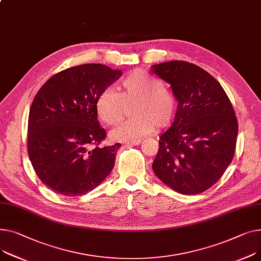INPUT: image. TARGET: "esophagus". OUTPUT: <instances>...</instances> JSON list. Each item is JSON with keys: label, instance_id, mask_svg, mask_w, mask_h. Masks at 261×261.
<instances>
[{"label": "esophagus", "instance_id": "1", "mask_svg": "<svg viewBox=\"0 0 261 261\" xmlns=\"http://www.w3.org/2000/svg\"><path fill=\"white\" fill-rule=\"evenodd\" d=\"M141 143H142V140H133V141L125 142V145H127V146H138Z\"/></svg>", "mask_w": 261, "mask_h": 261}]
</instances>
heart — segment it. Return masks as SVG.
I'll return each mask as SVG.
<instances>
[{
    "label": "heart",
    "instance_id": "b5f03b06",
    "mask_svg": "<svg viewBox=\"0 0 261 261\" xmlns=\"http://www.w3.org/2000/svg\"><path fill=\"white\" fill-rule=\"evenodd\" d=\"M120 92L102 90L95 99V110L103 124L113 126L123 119L126 106L133 105V118L124 121L110 133L114 141H129L168 127L174 117L176 102L163 82L136 69L120 82Z\"/></svg>",
    "mask_w": 261,
    "mask_h": 261
}]
</instances>
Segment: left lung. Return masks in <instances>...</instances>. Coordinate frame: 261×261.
<instances>
[{
  "label": "left lung",
  "mask_w": 261,
  "mask_h": 261,
  "mask_svg": "<svg viewBox=\"0 0 261 261\" xmlns=\"http://www.w3.org/2000/svg\"><path fill=\"white\" fill-rule=\"evenodd\" d=\"M178 101L170 129L160 137L152 169L181 194H198L218 181L231 164L238 124L221 85L202 68L184 61L153 65Z\"/></svg>",
  "instance_id": "1"
}]
</instances>
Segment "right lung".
<instances>
[{"mask_svg": "<svg viewBox=\"0 0 261 261\" xmlns=\"http://www.w3.org/2000/svg\"><path fill=\"white\" fill-rule=\"evenodd\" d=\"M121 74L101 64L71 67L51 76L34 96L28 155L41 181L54 192L84 195L112 171L120 144L98 147L106 131L97 120L95 99Z\"/></svg>", "mask_w": 261, "mask_h": 261, "instance_id": "right-lung-1", "label": "right lung"}]
</instances>
